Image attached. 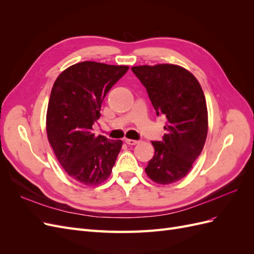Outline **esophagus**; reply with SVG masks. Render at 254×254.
I'll return each instance as SVG.
<instances>
[{
	"mask_svg": "<svg viewBox=\"0 0 254 254\" xmlns=\"http://www.w3.org/2000/svg\"><path fill=\"white\" fill-rule=\"evenodd\" d=\"M125 142H126L128 145H135V144L139 143V141H136V140H131V139H126V140H125Z\"/></svg>",
	"mask_w": 254,
	"mask_h": 254,
	"instance_id": "1",
	"label": "esophagus"
}]
</instances>
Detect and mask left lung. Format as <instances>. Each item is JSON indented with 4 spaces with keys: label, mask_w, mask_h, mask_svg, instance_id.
Segmentation results:
<instances>
[{
    "label": "left lung",
    "mask_w": 254,
    "mask_h": 254,
    "mask_svg": "<svg viewBox=\"0 0 254 254\" xmlns=\"http://www.w3.org/2000/svg\"><path fill=\"white\" fill-rule=\"evenodd\" d=\"M146 88L157 115L167 119L162 141H152L155 156L146 174L159 184L186 177L200 155L207 134V110L203 91L195 76L179 65L132 66Z\"/></svg>",
    "instance_id": "obj_1"
}]
</instances>
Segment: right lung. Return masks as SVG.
Segmentation results:
<instances>
[{
	"label": "right lung",
	"mask_w": 254,
	"mask_h": 254,
	"mask_svg": "<svg viewBox=\"0 0 254 254\" xmlns=\"http://www.w3.org/2000/svg\"><path fill=\"white\" fill-rule=\"evenodd\" d=\"M126 65L83 61L61 73L54 83L47 114L49 142L67 175L86 186L108 179L122 148L121 140L95 136L109 90L128 71Z\"/></svg>",
	"instance_id": "1"
}]
</instances>
